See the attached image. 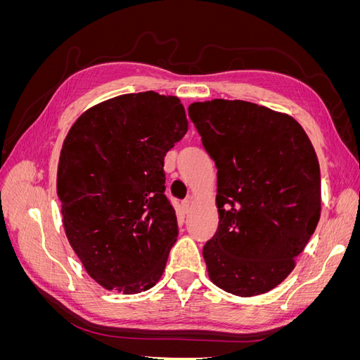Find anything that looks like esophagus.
Here are the masks:
<instances>
[{
	"label": "esophagus",
	"mask_w": 360,
	"mask_h": 360,
	"mask_svg": "<svg viewBox=\"0 0 360 360\" xmlns=\"http://www.w3.org/2000/svg\"><path fill=\"white\" fill-rule=\"evenodd\" d=\"M191 207H192V201H191V200H184V201L181 202V209H183L184 213H189Z\"/></svg>",
	"instance_id": "34e87169"
}]
</instances>
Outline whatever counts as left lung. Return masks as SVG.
Wrapping results in <instances>:
<instances>
[{
    "label": "left lung",
    "mask_w": 360,
    "mask_h": 360,
    "mask_svg": "<svg viewBox=\"0 0 360 360\" xmlns=\"http://www.w3.org/2000/svg\"><path fill=\"white\" fill-rule=\"evenodd\" d=\"M217 168L219 225L202 248L216 287L250 297L279 285L296 266L321 212L320 165L291 115L245 101L189 105Z\"/></svg>",
    "instance_id": "1"
}]
</instances>
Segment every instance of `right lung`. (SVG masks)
<instances>
[{"label": "right lung", "mask_w": 360, "mask_h": 360, "mask_svg": "<svg viewBox=\"0 0 360 360\" xmlns=\"http://www.w3.org/2000/svg\"><path fill=\"white\" fill-rule=\"evenodd\" d=\"M186 132L179 97L155 91L97 103L70 127L57 172L63 225L103 288L136 294L165 270L179 230L163 158Z\"/></svg>", "instance_id": "obj_1"}]
</instances>
